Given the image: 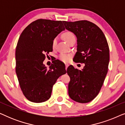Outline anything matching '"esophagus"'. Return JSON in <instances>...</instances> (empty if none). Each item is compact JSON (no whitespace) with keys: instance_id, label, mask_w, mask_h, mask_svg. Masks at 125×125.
Here are the masks:
<instances>
[{"instance_id":"esophagus-1","label":"esophagus","mask_w":125,"mask_h":125,"mask_svg":"<svg viewBox=\"0 0 125 125\" xmlns=\"http://www.w3.org/2000/svg\"><path fill=\"white\" fill-rule=\"evenodd\" d=\"M68 66H69V65H68V64H65V69L66 70V69H67V68L68 67Z\"/></svg>"}]
</instances>
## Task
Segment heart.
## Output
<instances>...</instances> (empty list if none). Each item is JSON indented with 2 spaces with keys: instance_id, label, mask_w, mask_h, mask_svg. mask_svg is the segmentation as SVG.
<instances>
[{
  "instance_id": "heart-1",
  "label": "heart",
  "mask_w": 125,
  "mask_h": 125,
  "mask_svg": "<svg viewBox=\"0 0 125 125\" xmlns=\"http://www.w3.org/2000/svg\"><path fill=\"white\" fill-rule=\"evenodd\" d=\"M62 38L64 39V40L68 44H69L72 40H73V39H76L74 34H73L72 32L70 31H66L65 32H64V33L62 34ZM56 45H57V39L54 38L53 40L52 43V46L53 48H55ZM71 57L72 55L69 54H61L59 56L60 60L63 61V62H68V61H69L70 60H71Z\"/></svg>"
}]
</instances>
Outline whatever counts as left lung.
Masks as SVG:
<instances>
[{
	"label": "left lung",
	"instance_id": "8db88e82",
	"mask_svg": "<svg viewBox=\"0 0 125 125\" xmlns=\"http://www.w3.org/2000/svg\"><path fill=\"white\" fill-rule=\"evenodd\" d=\"M66 30L77 37L75 62L84 63L82 70L69 66L67 73L71 80L68 93L71 99L80 103H88L98 95L108 70L109 48L102 30L92 22L80 20L63 21Z\"/></svg>",
	"mask_w": 125,
	"mask_h": 125
}]
</instances>
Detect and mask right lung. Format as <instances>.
I'll list each match as a JSON object with an SVG mask.
<instances>
[{
	"label": "right lung",
	"instance_id": "add662e5",
	"mask_svg": "<svg viewBox=\"0 0 125 125\" xmlns=\"http://www.w3.org/2000/svg\"><path fill=\"white\" fill-rule=\"evenodd\" d=\"M64 30L61 21L38 19L20 36L15 53L16 73L23 94L30 101L49 100L57 78L66 73L65 64L58 60L49 69L43 64L46 54L53 51V40Z\"/></svg>",
	"mask_w": 125,
	"mask_h": 125
}]
</instances>
